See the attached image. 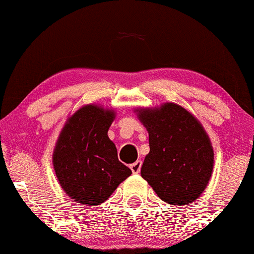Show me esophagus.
<instances>
[{
  "mask_svg": "<svg viewBox=\"0 0 254 254\" xmlns=\"http://www.w3.org/2000/svg\"><path fill=\"white\" fill-rule=\"evenodd\" d=\"M141 166H142V161L137 160L130 165V169H131V171L133 172V174H138V172L141 171Z\"/></svg>",
  "mask_w": 254,
  "mask_h": 254,
  "instance_id": "1",
  "label": "esophagus"
}]
</instances>
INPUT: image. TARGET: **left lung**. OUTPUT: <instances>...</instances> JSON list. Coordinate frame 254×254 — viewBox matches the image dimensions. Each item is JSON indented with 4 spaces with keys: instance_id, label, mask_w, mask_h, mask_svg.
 Wrapping results in <instances>:
<instances>
[{
    "instance_id": "left-lung-1",
    "label": "left lung",
    "mask_w": 254,
    "mask_h": 254,
    "mask_svg": "<svg viewBox=\"0 0 254 254\" xmlns=\"http://www.w3.org/2000/svg\"><path fill=\"white\" fill-rule=\"evenodd\" d=\"M135 113L149 135L142 178L166 204L194 202L207 187L214 163L212 143L202 124L174 102L137 107Z\"/></svg>"
}]
</instances>
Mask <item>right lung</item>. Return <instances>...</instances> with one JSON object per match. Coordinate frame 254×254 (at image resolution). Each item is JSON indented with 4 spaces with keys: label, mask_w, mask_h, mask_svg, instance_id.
Segmentation results:
<instances>
[{
    "label": "right lung",
    "mask_w": 254,
    "mask_h": 254,
    "mask_svg": "<svg viewBox=\"0 0 254 254\" xmlns=\"http://www.w3.org/2000/svg\"><path fill=\"white\" fill-rule=\"evenodd\" d=\"M114 118L113 108L89 104L69 116L61 129L53 166L63 190L77 204H102L131 175L107 135Z\"/></svg>",
    "instance_id": "obj_1"
}]
</instances>
